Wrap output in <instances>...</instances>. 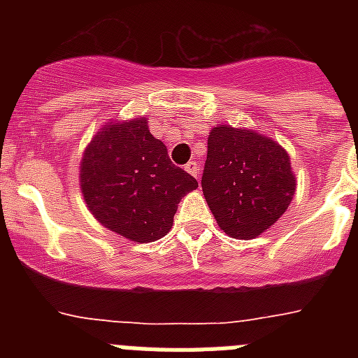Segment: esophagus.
<instances>
[{
  "label": "esophagus",
  "instance_id": "esophagus-1",
  "mask_svg": "<svg viewBox=\"0 0 358 358\" xmlns=\"http://www.w3.org/2000/svg\"><path fill=\"white\" fill-rule=\"evenodd\" d=\"M185 169H186V172L192 173V176H194L195 179H199V169H201V166H199L197 161H189V163L186 164Z\"/></svg>",
  "mask_w": 358,
  "mask_h": 358
}]
</instances>
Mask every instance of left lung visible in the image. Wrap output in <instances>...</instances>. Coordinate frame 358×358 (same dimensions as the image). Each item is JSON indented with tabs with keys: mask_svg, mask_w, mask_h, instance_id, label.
<instances>
[{
	"mask_svg": "<svg viewBox=\"0 0 358 358\" xmlns=\"http://www.w3.org/2000/svg\"><path fill=\"white\" fill-rule=\"evenodd\" d=\"M201 186L220 229L249 240L285 213L296 181L289 154L280 145L245 129L220 125L208 138Z\"/></svg>",
	"mask_w": 358,
	"mask_h": 358,
	"instance_id": "8db88e82",
	"label": "left lung"
}]
</instances>
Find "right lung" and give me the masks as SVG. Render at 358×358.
Instances as JSON below:
<instances>
[{"label":"right lung","mask_w":358,"mask_h":358,"mask_svg":"<svg viewBox=\"0 0 358 358\" xmlns=\"http://www.w3.org/2000/svg\"><path fill=\"white\" fill-rule=\"evenodd\" d=\"M80 186L96 220L132 242H154L170 231L177 204L199 186L170 161L145 118L107 125L85 148Z\"/></svg>","instance_id":"1"}]
</instances>
